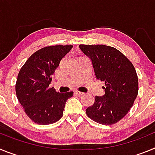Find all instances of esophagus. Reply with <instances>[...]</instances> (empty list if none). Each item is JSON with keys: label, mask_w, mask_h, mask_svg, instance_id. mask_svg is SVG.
I'll return each instance as SVG.
<instances>
[{"label": "esophagus", "mask_w": 155, "mask_h": 155, "mask_svg": "<svg viewBox=\"0 0 155 155\" xmlns=\"http://www.w3.org/2000/svg\"><path fill=\"white\" fill-rule=\"evenodd\" d=\"M74 94H76V95H78V96H81V95H82V94H84V93L79 91H75Z\"/></svg>", "instance_id": "esophagus-1"}]
</instances>
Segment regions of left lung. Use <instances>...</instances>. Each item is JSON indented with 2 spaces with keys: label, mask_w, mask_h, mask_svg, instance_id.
<instances>
[{
  "label": "left lung",
  "mask_w": 155,
  "mask_h": 155,
  "mask_svg": "<svg viewBox=\"0 0 155 155\" xmlns=\"http://www.w3.org/2000/svg\"><path fill=\"white\" fill-rule=\"evenodd\" d=\"M79 47L91 59L96 78L105 82V94L95 96L86 114L98 124H116L127 114L137 96L136 70L127 57L114 47L84 44Z\"/></svg>",
  "instance_id": "obj_1"
}]
</instances>
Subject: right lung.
I'll use <instances>...</instances> for the list:
<instances>
[{
	"label": "right lung",
	"mask_w": 155,
	"mask_h": 155,
	"mask_svg": "<svg viewBox=\"0 0 155 155\" xmlns=\"http://www.w3.org/2000/svg\"><path fill=\"white\" fill-rule=\"evenodd\" d=\"M71 45H57L37 50L19 71L15 84L16 95L25 113L35 124L48 125L63 116L66 102L73 91L59 93L49 87L52 75Z\"/></svg>",
	"instance_id": "add662e5"
}]
</instances>
